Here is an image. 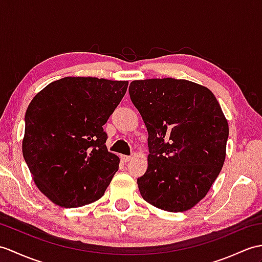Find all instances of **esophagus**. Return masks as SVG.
<instances>
[{
	"instance_id": "1",
	"label": "esophagus",
	"mask_w": 262,
	"mask_h": 262,
	"mask_svg": "<svg viewBox=\"0 0 262 262\" xmlns=\"http://www.w3.org/2000/svg\"><path fill=\"white\" fill-rule=\"evenodd\" d=\"M120 159H121V161H123L124 163H128L133 159V157L132 156H127V155H123V156L120 157Z\"/></svg>"
}]
</instances>
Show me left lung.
<instances>
[{"label":"left lung","instance_id":"left-lung-1","mask_svg":"<svg viewBox=\"0 0 262 262\" xmlns=\"http://www.w3.org/2000/svg\"><path fill=\"white\" fill-rule=\"evenodd\" d=\"M129 96L148 132L147 171L137 179L149 204L192 209L220 174L229 125L212 91L184 79L134 80Z\"/></svg>","mask_w":262,"mask_h":262}]
</instances>
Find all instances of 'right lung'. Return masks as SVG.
<instances>
[{
  "mask_svg": "<svg viewBox=\"0 0 262 262\" xmlns=\"http://www.w3.org/2000/svg\"><path fill=\"white\" fill-rule=\"evenodd\" d=\"M128 81L66 77L49 83L27 109L22 153L35 185L62 208L99 200L118 171L106 147L107 123Z\"/></svg>",
  "mask_w": 262,
  "mask_h": 262,
  "instance_id": "right-lung-1",
  "label": "right lung"
}]
</instances>
